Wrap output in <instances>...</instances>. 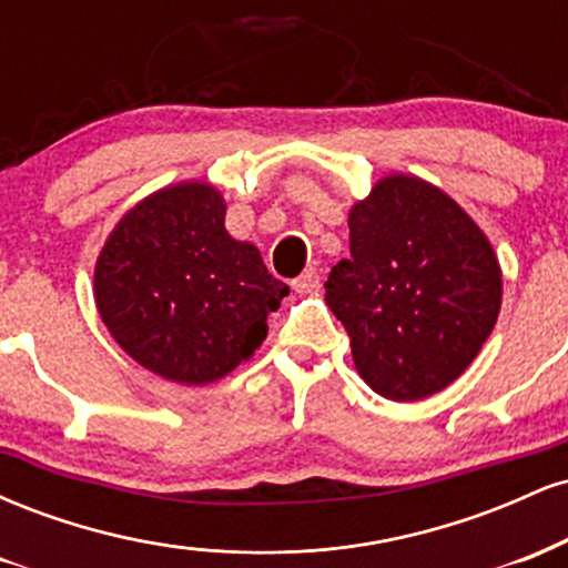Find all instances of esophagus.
I'll use <instances>...</instances> for the list:
<instances>
[{
	"label": "esophagus",
	"instance_id": "esophagus-1",
	"mask_svg": "<svg viewBox=\"0 0 568 568\" xmlns=\"http://www.w3.org/2000/svg\"><path fill=\"white\" fill-rule=\"evenodd\" d=\"M291 285H293V291H298V293H312V291L321 288V275H317L315 270H304Z\"/></svg>",
	"mask_w": 568,
	"mask_h": 568
}]
</instances>
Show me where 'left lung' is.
I'll use <instances>...</instances> for the list:
<instances>
[{
	"mask_svg": "<svg viewBox=\"0 0 568 568\" xmlns=\"http://www.w3.org/2000/svg\"><path fill=\"white\" fill-rule=\"evenodd\" d=\"M325 304L374 393L410 403L446 389L491 336L501 270L459 202L419 175L389 173L349 207V258Z\"/></svg>",
	"mask_w": 568,
	"mask_h": 568,
	"instance_id": "1",
	"label": "left lung"
}]
</instances>
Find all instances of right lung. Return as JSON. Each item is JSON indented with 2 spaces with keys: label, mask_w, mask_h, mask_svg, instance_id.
Here are the masks:
<instances>
[{
  "label": "right lung",
  "mask_w": 568,
  "mask_h": 568,
  "mask_svg": "<svg viewBox=\"0 0 568 568\" xmlns=\"http://www.w3.org/2000/svg\"><path fill=\"white\" fill-rule=\"evenodd\" d=\"M207 181L162 186L116 221L98 253L93 296L114 342L162 379L200 387L247 361L288 296L253 243L224 226Z\"/></svg>",
  "instance_id": "right-lung-1"
}]
</instances>
